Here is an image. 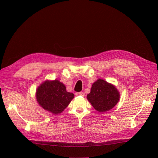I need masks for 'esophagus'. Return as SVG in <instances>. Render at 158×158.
Wrapping results in <instances>:
<instances>
[{"instance_id":"34e87169","label":"esophagus","mask_w":158,"mask_h":158,"mask_svg":"<svg viewBox=\"0 0 158 158\" xmlns=\"http://www.w3.org/2000/svg\"><path fill=\"white\" fill-rule=\"evenodd\" d=\"M78 94L80 95H81V96H85V94L83 92H80L78 93Z\"/></svg>"}]
</instances>
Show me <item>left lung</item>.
Wrapping results in <instances>:
<instances>
[{
	"label": "left lung",
	"instance_id": "left-lung-1",
	"mask_svg": "<svg viewBox=\"0 0 158 158\" xmlns=\"http://www.w3.org/2000/svg\"><path fill=\"white\" fill-rule=\"evenodd\" d=\"M120 94L114 85L102 79H98L91 88L87 99L95 110L100 113L113 108L118 103Z\"/></svg>",
	"mask_w": 158,
	"mask_h": 158
}]
</instances>
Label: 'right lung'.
I'll return each instance as SVG.
<instances>
[{
    "label": "right lung",
    "instance_id": "add662e5",
    "mask_svg": "<svg viewBox=\"0 0 158 158\" xmlns=\"http://www.w3.org/2000/svg\"><path fill=\"white\" fill-rule=\"evenodd\" d=\"M74 97L73 93L66 92L65 85L58 80L45 81L36 91L40 106L54 114L63 112Z\"/></svg>",
    "mask_w": 158,
    "mask_h": 158
}]
</instances>
